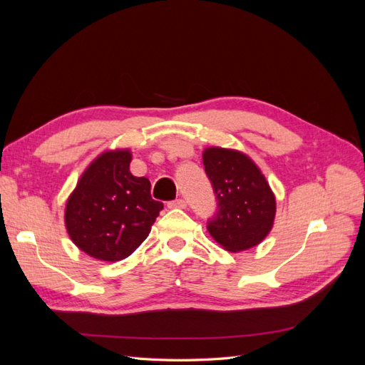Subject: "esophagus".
Here are the masks:
<instances>
[{
	"instance_id": "34e87169",
	"label": "esophagus",
	"mask_w": 365,
	"mask_h": 365,
	"mask_svg": "<svg viewBox=\"0 0 365 365\" xmlns=\"http://www.w3.org/2000/svg\"><path fill=\"white\" fill-rule=\"evenodd\" d=\"M168 207H169V208H185V207H187V202L180 197V200L170 201V202L168 204Z\"/></svg>"
}]
</instances>
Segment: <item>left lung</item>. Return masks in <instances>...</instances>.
<instances>
[{
    "label": "left lung",
    "mask_w": 365,
    "mask_h": 365,
    "mask_svg": "<svg viewBox=\"0 0 365 365\" xmlns=\"http://www.w3.org/2000/svg\"><path fill=\"white\" fill-rule=\"evenodd\" d=\"M202 163L217 197L210 236L230 252L259 245L275 219V196L259 165L244 152L217 146L204 149Z\"/></svg>",
    "instance_id": "left-lung-1"
}]
</instances>
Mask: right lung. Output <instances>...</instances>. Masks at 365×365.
<instances>
[{
	"label": "right lung",
	"instance_id": "1",
	"mask_svg": "<svg viewBox=\"0 0 365 365\" xmlns=\"http://www.w3.org/2000/svg\"><path fill=\"white\" fill-rule=\"evenodd\" d=\"M129 149L105 150L83 170L65 205V228L88 256L118 262L145 240L163 204L150 196V181L129 170Z\"/></svg>",
	"mask_w": 365,
	"mask_h": 365
}]
</instances>
